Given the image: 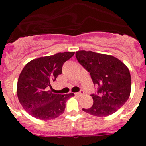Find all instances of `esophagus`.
<instances>
[{
	"label": "esophagus",
	"instance_id": "1",
	"mask_svg": "<svg viewBox=\"0 0 146 146\" xmlns=\"http://www.w3.org/2000/svg\"><path fill=\"white\" fill-rule=\"evenodd\" d=\"M84 94V92L82 90H80L79 92H77V93H76V95H78V96H81Z\"/></svg>",
	"mask_w": 146,
	"mask_h": 146
}]
</instances>
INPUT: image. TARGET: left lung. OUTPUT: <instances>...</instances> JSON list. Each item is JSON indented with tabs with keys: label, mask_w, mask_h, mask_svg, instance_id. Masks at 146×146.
Returning <instances> with one entry per match:
<instances>
[{
	"label": "left lung",
	"mask_w": 146,
	"mask_h": 146,
	"mask_svg": "<svg viewBox=\"0 0 146 146\" xmlns=\"http://www.w3.org/2000/svg\"><path fill=\"white\" fill-rule=\"evenodd\" d=\"M78 61L90 73L94 85H99L98 95H91L93 104L84 111L96 117H107L120 109L129 99L131 78L129 68L111 55L80 50Z\"/></svg>",
	"instance_id": "8db88e82"
}]
</instances>
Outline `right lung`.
<instances>
[{"label":"right lung","mask_w":146,"mask_h":146,"mask_svg":"<svg viewBox=\"0 0 146 146\" xmlns=\"http://www.w3.org/2000/svg\"><path fill=\"white\" fill-rule=\"evenodd\" d=\"M75 52L57 53L35 58L23 68L18 78L17 95L25 110L40 120H50L64 112L66 102L73 93H54L51 83L62 73V66Z\"/></svg>","instance_id":"add662e5"}]
</instances>
